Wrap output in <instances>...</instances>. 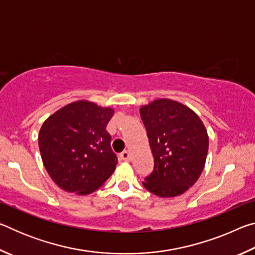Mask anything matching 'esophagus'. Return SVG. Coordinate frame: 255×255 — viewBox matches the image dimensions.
I'll use <instances>...</instances> for the list:
<instances>
[{
  "label": "esophagus",
  "mask_w": 255,
  "mask_h": 255,
  "mask_svg": "<svg viewBox=\"0 0 255 255\" xmlns=\"http://www.w3.org/2000/svg\"><path fill=\"white\" fill-rule=\"evenodd\" d=\"M120 158L123 159L125 162H130L131 161V155L130 153L128 152V150H125L122 154H120Z\"/></svg>",
  "instance_id": "1"
}]
</instances>
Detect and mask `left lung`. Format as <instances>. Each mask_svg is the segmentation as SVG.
<instances>
[{"mask_svg": "<svg viewBox=\"0 0 255 255\" xmlns=\"http://www.w3.org/2000/svg\"><path fill=\"white\" fill-rule=\"evenodd\" d=\"M154 156V170L143 182L155 196H180L192 187L205 167L209 138L195 111L170 99L140 108Z\"/></svg>", "mask_w": 255, "mask_h": 255, "instance_id": "8db88e82", "label": "left lung"}]
</instances>
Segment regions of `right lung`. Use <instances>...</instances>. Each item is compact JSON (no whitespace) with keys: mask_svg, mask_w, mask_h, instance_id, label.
Listing matches in <instances>:
<instances>
[{"mask_svg":"<svg viewBox=\"0 0 255 255\" xmlns=\"http://www.w3.org/2000/svg\"><path fill=\"white\" fill-rule=\"evenodd\" d=\"M114 112L81 100L63 107L42 124L38 136L42 163L59 188L89 195L114 173L118 158L106 129Z\"/></svg>","mask_w":255,"mask_h":255,"instance_id":"1","label":"right lung"}]
</instances>
